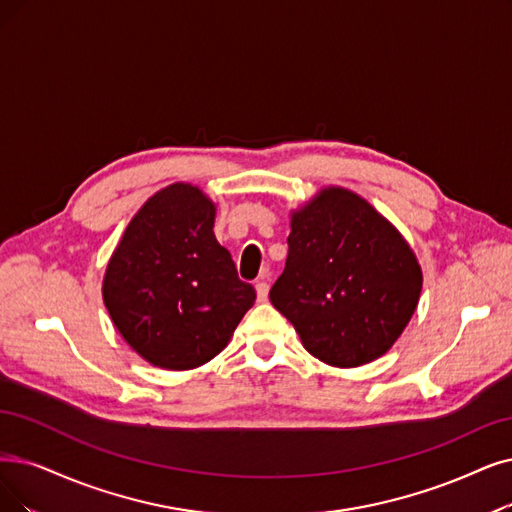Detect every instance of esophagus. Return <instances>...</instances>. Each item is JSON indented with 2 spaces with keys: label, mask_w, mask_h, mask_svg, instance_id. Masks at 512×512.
Wrapping results in <instances>:
<instances>
[{
  "label": "esophagus",
  "mask_w": 512,
  "mask_h": 512,
  "mask_svg": "<svg viewBox=\"0 0 512 512\" xmlns=\"http://www.w3.org/2000/svg\"><path fill=\"white\" fill-rule=\"evenodd\" d=\"M264 277H267V271H264V275L256 281V296H258L260 302H264V300L269 298V283H267V279H264Z\"/></svg>",
  "instance_id": "1"
}]
</instances>
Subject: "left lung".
Masks as SVG:
<instances>
[{
    "mask_svg": "<svg viewBox=\"0 0 512 512\" xmlns=\"http://www.w3.org/2000/svg\"><path fill=\"white\" fill-rule=\"evenodd\" d=\"M288 248L269 298L306 351L357 367L391 349L422 290L420 264L391 222L359 195L327 187L292 214Z\"/></svg>",
    "mask_w": 512,
    "mask_h": 512,
    "instance_id": "left-lung-1",
    "label": "left lung"
}]
</instances>
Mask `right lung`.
Instances as JSON below:
<instances>
[{
	"mask_svg": "<svg viewBox=\"0 0 512 512\" xmlns=\"http://www.w3.org/2000/svg\"><path fill=\"white\" fill-rule=\"evenodd\" d=\"M214 216L197 187L161 189L130 220L102 281L119 334L163 370H193L216 357L256 300L216 241Z\"/></svg>",
	"mask_w": 512,
	"mask_h": 512,
	"instance_id": "1",
	"label": "right lung"
}]
</instances>
